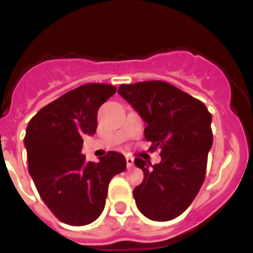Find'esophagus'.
Wrapping results in <instances>:
<instances>
[{
    "mask_svg": "<svg viewBox=\"0 0 253 253\" xmlns=\"http://www.w3.org/2000/svg\"><path fill=\"white\" fill-rule=\"evenodd\" d=\"M125 160H126V167H128V169H131V167L134 166V160L131 157H129V156H126V158H125Z\"/></svg>",
    "mask_w": 253,
    "mask_h": 253,
    "instance_id": "esophagus-1",
    "label": "esophagus"
}]
</instances>
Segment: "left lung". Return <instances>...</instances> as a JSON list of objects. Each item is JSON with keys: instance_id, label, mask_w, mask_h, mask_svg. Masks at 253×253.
Instances as JSON below:
<instances>
[{"instance_id": "left-lung-1", "label": "left lung", "mask_w": 253, "mask_h": 253, "mask_svg": "<svg viewBox=\"0 0 253 253\" xmlns=\"http://www.w3.org/2000/svg\"><path fill=\"white\" fill-rule=\"evenodd\" d=\"M118 93L146 123L144 137L161 149V162L134 163L144 173L133 190L140 213L166 222L182 214L202 187L213 146L211 114L202 101L163 81L120 84Z\"/></svg>"}]
</instances>
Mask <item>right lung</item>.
I'll use <instances>...</instances> for the list:
<instances>
[{"mask_svg": "<svg viewBox=\"0 0 253 253\" xmlns=\"http://www.w3.org/2000/svg\"><path fill=\"white\" fill-rule=\"evenodd\" d=\"M116 87L87 84L44 106L29 122L24 146L40 198L60 222L75 227L92 223L105 208L109 182L126 167L122 153L109 152L87 162L82 138L93 135L100 106Z\"/></svg>", "mask_w": 253, "mask_h": 253, "instance_id": "obj_1", "label": "right lung"}]
</instances>
